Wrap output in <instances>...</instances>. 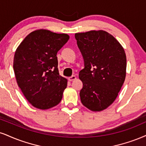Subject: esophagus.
Here are the masks:
<instances>
[{"label": "esophagus", "instance_id": "1", "mask_svg": "<svg viewBox=\"0 0 146 146\" xmlns=\"http://www.w3.org/2000/svg\"><path fill=\"white\" fill-rule=\"evenodd\" d=\"M75 79H76V77L75 76H70V77H69V78H68V80H69L70 81H72V80H75Z\"/></svg>", "mask_w": 146, "mask_h": 146}]
</instances>
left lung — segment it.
<instances>
[{
    "label": "left lung",
    "mask_w": 146,
    "mask_h": 146,
    "mask_svg": "<svg viewBox=\"0 0 146 146\" xmlns=\"http://www.w3.org/2000/svg\"><path fill=\"white\" fill-rule=\"evenodd\" d=\"M84 59L79 72L83 87L82 104L90 110L100 111L116 100L125 82L127 58L125 50L115 38L104 30L75 34Z\"/></svg>",
    "instance_id": "1"
}]
</instances>
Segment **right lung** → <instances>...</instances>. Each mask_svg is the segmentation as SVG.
<instances>
[{
	"instance_id": "add662e5",
	"label": "right lung",
	"mask_w": 146,
	"mask_h": 146,
	"mask_svg": "<svg viewBox=\"0 0 146 146\" xmlns=\"http://www.w3.org/2000/svg\"><path fill=\"white\" fill-rule=\"evenodd\" d=\"M69 38L67 34L37 30L27 36L16 49V80L26 100L36 108H51L62 100L68 80L59 75L57 53Z\"/></svg>"
}]
</instances>
